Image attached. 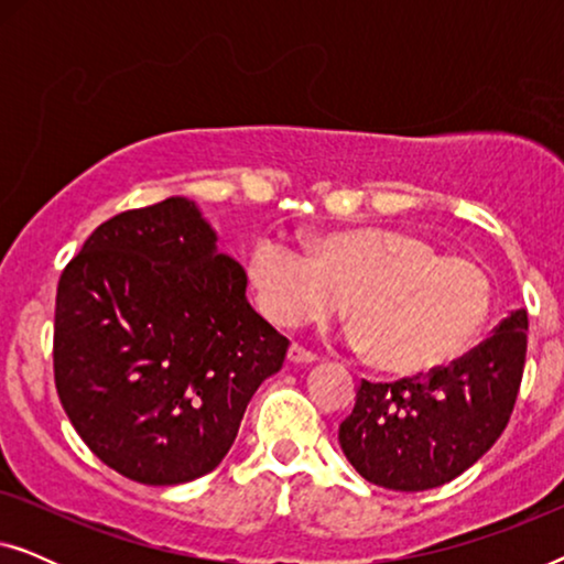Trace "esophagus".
<instances>
[{
    "label": "esophagus",
    "instance_id": "esophagus-1",
    "mask_svg": "<svg viewBox=\"0 0 564 564\" xmlns=\"http://www.w3.org/2000/svg\"><path fill=\"white\" fill-rule=\"evenodd\" d=\"M288 359L292 361V365H311V361H315V359H318V357H315L313 351L303 349V346L292 344L290 349H288Z\"/></svg>",
    "mask_w": 564,
    "mask_h": 564
}]
</instances>
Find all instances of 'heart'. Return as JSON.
Instances as JSON below:
<instances>
[{
	"label": "heart",
	"instance_id": "1",
	"mask_svg": "<svg viewBox=\"0 0 564 564\" xmlns=\"http://www.w3.org/2000/svg\"><path fill=\"white\" fill-rule=\"evenodd\" d=\"M303 253L261 236L246 261L259 313L295 328L349 313L346 338L375 367L419 375L459 357L490 313L488 274L475 261L442 257L423 236L390 228L318 234Z\"/></svg>",
	"mask_w": 564,
	"mask_h": 564
}]
</instances>
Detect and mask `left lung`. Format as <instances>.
I'll list each match as a JSON object with an SVG mask.
<instances>
[{
	"label": "left lung",
	"instance_id": "left-lung-1",
	"mask_svg": "<svg viewBox=\"0 0 564 564\" xmlns=\"http://www.w3.org/2000/svg\"><path fill=\"white\" fill-rule=\"evenodd\" d=\"M527 311H513L480 346L431 375L361 380L338 444L365 480L421 492L475 465L513 413L527 361Z\"/></svg>",
	"mask_w": 564,
	"mask_h": 564
}]
</instances>
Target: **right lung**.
<instances>
[{
    "instance_id": "1",
    "label": "right lung",
    "mask_w": 564,
    "mask_h": 564,
    "mask_svg": "<svg viewBox=\"0 0 564 564\" xmlns=\"http://www.w3.org/2000/svg\"><path fill=\"white\" fill-rule=\"evenodd\" d=\"M290 341L246 300L195 199L102 223L58 280L53 372L84 444L128 480L213 473Z\"/></svg>"
}]
</instances>
